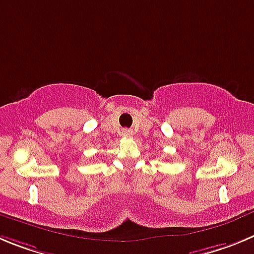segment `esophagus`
<instances>
[{
	"label": "esophagus",
	"instance_id": "1",
	"mask_svg": "<svg viewBox=\"0 0 254 254\" xmlns=\"http://www.w3.org/2000/svg\"><path fill=\"white\" fill-rule=\"evenodd\" d=\"M122 135L125 136V138H129V136H131V130H127V129H124L122 131Z\"/></svg>",
	"mask_w": 254,
	"mask_h": 254
}]
</instances>
